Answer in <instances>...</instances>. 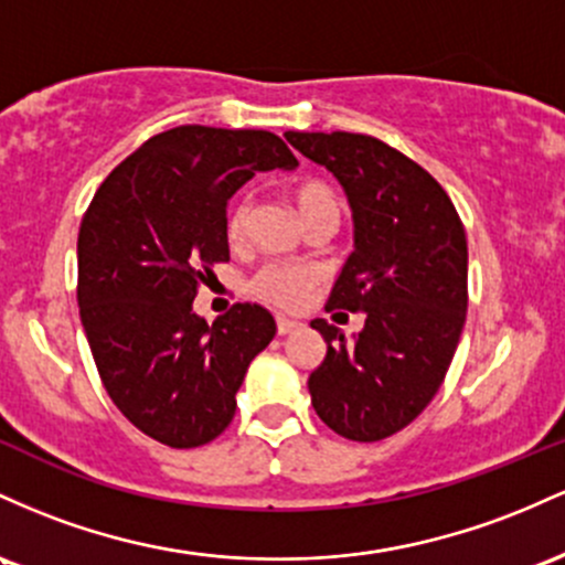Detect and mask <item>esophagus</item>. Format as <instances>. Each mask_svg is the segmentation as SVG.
<instances>
[{"mask_svg":"<svg viewBox=\"0 0 565 565\" xmlns=\"http://www.w3.org/2000/svg\"><path fill=\"white\" fill-rule=\"evenodd\" d=\"M299 328H301V322L288 320V317H277V333H280V335H288V333L299 331Z\"/></svg>","mask_w":565,"mask_h":565,"instance_id":"esophagus-1","label":"esophagus"}]
</instances>
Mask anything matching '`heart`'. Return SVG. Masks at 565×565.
<instances>
[{
  "label": "heart",
  "mask_w": 565,
  "mask_h": 565,
  "mask_svg": "<svg viewBox=\"0 0 565 565\" xmlns=\"http://www.w3.org/2000/svg\"><path fill=\"white\" fill-rule=\"evenodd\" d=\"M290 198L296 202V211L303 218V224H322V221H341V198L333 186H328L326 181H301L296 183ZM250 224V202L239 200L237 205L230 211L226 218V234H230L232 243H239L248 232ZM315 271L307 266H290V264H269L253 277L250 290L256 299L266 303H275V307H296L303 296L312 290L315 285Z\"/></svg>",
  "instance_id": "obj_1"
}]
</instances>
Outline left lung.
Listing matches in <instances>:
<instances>
[{
    "mask_svg": "<svg viewBox=\"0 0 565 565\" xmlns=\"http://www.w3.org/2000/svg\"><path fill=\"white\" fill-rule=\"evenodd\" d=\"M344 189L354 250L326 309L363 312L352 341L326 320V360L309 395L335 435L376 443L427 408L451 365L467 315V234L454 202L422 164L360 132H285Z\"/></svg>",
    "mask_w": 565,
    "mask_h": 565,
    "instance_id": "1",
    "label": "left lung"
}]
</instances>
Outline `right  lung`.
I'll return each instance as SVG.
<instances>
[{"label": "right lung", "instance_id": "obj_1", "mask_svg": "<svg viewBox=\"0 0 565 565\" xmlns=\"http://www.w3.org/2000/svg\"><path fill=\"white\" fill-rule=\"evenodd\" d=\"M299 160L269 130L181 125L149 138L100 183L79 226L77 301L106 392L143 435L198 448L230 427L237 390L275 339V317L234 303L194 312L211 264L230 258L226 202Z\"/></svg>", "mask_w": 565, "mask_h": 565}]
</instances>
